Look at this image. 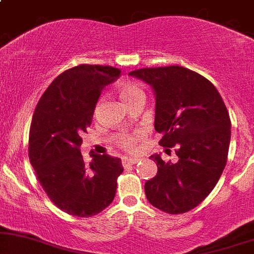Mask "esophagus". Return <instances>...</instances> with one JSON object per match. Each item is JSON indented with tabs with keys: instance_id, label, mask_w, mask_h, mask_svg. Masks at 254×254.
I'll return each mask as SVG.
<instances>
[{
	"instance_id": "obj_1",
	"label": "esophagus",
	"mask_w": 254,
	"mask_h": 254,
	"mask_svg": "<svg viewBox=\"0 0 254 254\" xmlns=\"http://www.w3.org/2000/svg\"><path fill=\"white\" fill-rule=\"evenodd\" d=\"M138 161H139L138 157H124V159L122 160V164H123L124 167H127V166L137 164Z\"/></svg>"
}]
</instances>
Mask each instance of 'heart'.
Masks as SVG:
<instances>
[{
  "label": "heart",
  "instance_id": "heart-1",
  "mask_svg": "<svg viewBox=\"0 0 254 254\" xmlns=\"http://www.w3.org/2000/svg\"><path fill=\"white\" fill-rule=\"evenodd\" d=\"M119 95H121L122 100L127 104L129 103L130 100H133V99L138 97H144V92L137 83L127 82L119 87ZM139 138H141V133L136 132L132 133V135L124 136L123 138L121 139V143L123 144L124 148H127V149L133 150L137 147V142H138Z\"/></svg>",
  "mask_w": 254,
  "mask_h": 254
}]
</instances>
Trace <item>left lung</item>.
<instances>
[{"label":"left lung","mask_w":254,"mask_h":254,"mask_svg":"<svg viewBox=\"0 0 254 254\" xmlns=\"http://www.w3.org/2000/svg\"><path fill=\"white\" fill-rule=\"evenodd\" d=\"M129 75L153 88L159 143L176 147L179 159L172 164L159 154L150 156L157 173L144 185L148 202L167 214L191 210L210 193L226 167L230 142L226 105L210 81L184 66L144 68Z\"/></svg>","instance_id":"1"}]
</instances>
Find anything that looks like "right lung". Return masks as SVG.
<instances>
[{
  "label": "right lung",
  "instance_id": "right-lung-1",
  "mask_svg": "<svg viewBox=\"0 0 254 254\" xmlns=\"http://www.w3.org/2000/svg\"><path fill=\"white\" fill-rule=\"evenodd\" d=\"M121 76L109 65L81 64L52 81L32 117L28 156L51 202L66 214L90 217L112 203L122 160L90 151L86 165L80 147L92 124L105 86Z\"/></svg>",
  "mask_w": 254,
  "mask_h": 254
}]
</instances>
